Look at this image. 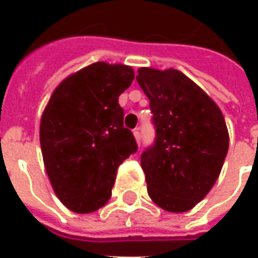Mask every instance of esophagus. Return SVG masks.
I'll return each mask as SVG.
<instances>
[{
  "label": "esophagus",
  "mask_w": 258,
  "mask_h": 258,
  "mask_svg": "<svg viewBox=\"0 0 258 258\" xmlns=\"http://www.w3.org/2000/svg\"><path fill=\"white\" fill-rule=\"evenodd\" d=\"M133 134H134L135 141H137V142H138V144H140V142H141V134H140V130H138V128H135V130H134V133H133Z\"/></svg>",
  "instance_id": "obj_1"
}]
</instances>
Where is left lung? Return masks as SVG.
<instances>
[{
	"instance_id": "1",
	"label": "left lung",
	"mask_w": 258,
	"mask_h": 258,
	"mask_svg": "<svg viewBox=\"0 0 258 258\" xmlns=\"http://www.w3.org/2000/svg\"><path fill=\"white\" fill-rule=\"evenodd\" d=\"M137 81L156 125L155 145L141 156L149 198L170 213L190 210L221 173L229 145L225 118L179 70L140 68Z\"/></svg>"
}]
</instances>
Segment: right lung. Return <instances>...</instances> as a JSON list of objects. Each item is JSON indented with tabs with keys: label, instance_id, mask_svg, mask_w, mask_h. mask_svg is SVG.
<instances>
[{
	"label": "right lung",
	"instance_id": "obj_1",
	"mask_svg": "<svg viewBox=\"0 0 258 258\" xmlns=\"http://www.w3.org/2000/svg\"><path fill=\"white\" fill-rule=\"evenodd\" d=\"M133 80L134 69L127 64H88L60 81L42 112L44 167L69 210L87 214L106 205L118 166L137 152L118 105Z\"/></svg>",
	"mask_w": 258,
	"mask_h": 258
}]
</instances>
